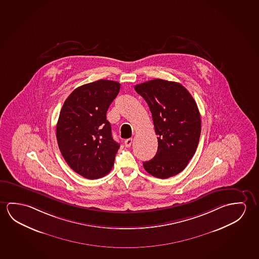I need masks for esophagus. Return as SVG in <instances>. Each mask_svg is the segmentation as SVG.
Returning a JSON list of instances; mask_svg holds the SVG:
<instances>
[{
	"mask_svg": "<svg viewBox=\"0 0 259 259\" xmlns=\"http://www.w3.org/2000/svg\"><path fill=\"white\" fill-rule=\"evenodd\" d=\"M132 139H127V140H125V146H126V148H130L131 146L132 145Z\"/></svg>",
	"mask_w": 259,
	"mask_h": 259,
	"instance_id": "esophagus-1",
	"label": "esophagus"
}]
</instances>
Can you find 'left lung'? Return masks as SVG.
I'll use <instances>...</instances> for the list:
<instances>
[{"instance_id": "obj_1", "label": "left lung", "mask_w": 259, "mask_h": 259, "mask_svg": "<svg viewBox=\"0 0 259 259\" xmlns=\"http://www.w3.org/2000/svg\"><path fill=\"white\" fill-rule=\"evenodd\" d=\"M152 113L158 142L156 156L144 162L153 177L166 179L186 167L196 151L201 135L197 104L181 83L154 79L135 85Z\"/></svg>"}]
</instances>
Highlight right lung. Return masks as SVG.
Segmentation results:
<instances>
[{
    "mask_svg": "<svg viewBox=\"0 0 259 259\" xmlns=\"http://www.w3.org/2000/svg\"><path fill=\"white\" fill-rule=\"evenodd\" d=\"M119 82L98 80L72 92L62 107L58 124V148L67 164L87 179L111 171L119 144L112 139L106 113L118 95Z\"/></svg>",
    "mask_w": 259,
    "mask_h": 259,
    "instance_id": "1",
    "label": "right lung"
}]
</instances>
